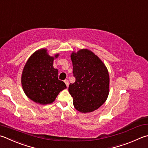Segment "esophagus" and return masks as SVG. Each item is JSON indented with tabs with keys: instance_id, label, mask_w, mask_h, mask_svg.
I'll use <instances>...</instances> for the list:
<instances>
[{
	"instance_id": "1",
	"label": "esophagus",
	"mask_w": 148,
	"mask_h": 148,
	"mask_svg": "<svg viewBox=\"0 0 148 148\" xmlns=\"http://www.w3.org/2000/svg\"><path fill=\"white\" fill-rule=\"evenodd\" d=\"M64 82H65L67 87H68V86H69V81H68V80H64Z\"/></svg>"
}]
</instances>
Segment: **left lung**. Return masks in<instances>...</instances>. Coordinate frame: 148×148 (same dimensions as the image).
Segmentation results:
<instances>
[{
    "label": "left lung",
    "instance_id": "8db88e82",
    "mask_svg": "<svg viewBox=\"0 0 148 148\" xmlns=\"http://www.w3.org/2000/svg\"><path fill=\"white\" fill-rule=\"evenodd\" d=\"M75 82L68 90L73 98L75 108L90 113L104 104L109 95L110 76L105 64L94 53L80 49L71 55Z\"/></svg>",
    "mask_w": 148,
    "mask_h": 148
}]
</instances>
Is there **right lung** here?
<instances>
[{"label":"right lung","mask_w":148,"mask_h":148,"mask_svg":"<svg viewBox=\"0 0 148 148\" xmlns=\"http://www.w3.org/2000/svg\"><path fill=\"white\" fill-rule=\"evenodd\" d=\"M58 56H49L46 49H40L33 53L25 64L21 77L22 88L33 102L51 104L60 91L66 88L65 83L58 80V69L53 66Z\"/></svg>","instance_id":"add662e5"}]
</instances>
